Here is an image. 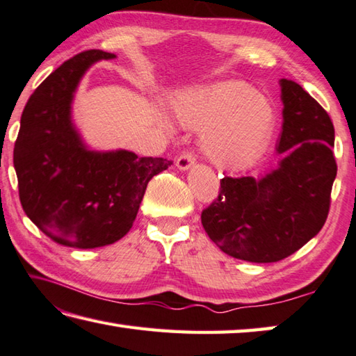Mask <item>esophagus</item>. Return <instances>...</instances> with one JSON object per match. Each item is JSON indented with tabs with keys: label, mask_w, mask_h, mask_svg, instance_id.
I'll return each mask as SVG.
<instances>
[{
	"label": "esophagus",
	"mask_w": 356,
	"mask_h": 356,
	"mask_svg": "<svg viewBox=\"0 0 356 356\" xmlns=\"http://www.w3.org/2000/svg\"><path fill=\"white\" fill-rule=\"evenodd\" d=\"M195 161H196V157L193 156L191 152H184V154H180V156L177 157V160H176V166L179 168L180 171H186V170H190V168L195 165Z\"/></svg>",
	"instance_id": "1"
}]
</instances>
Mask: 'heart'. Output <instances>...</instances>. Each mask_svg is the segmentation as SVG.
<instances>
[{
	"label": "heart",
	"instance_id": "b5f03b06",
	"mask_svg": "<svg viewBox=\"0 0 356 356\" xmlns=\"http://www.w3.org/2000/svg\"><path fill=\"white\" fill-rule=\"evenodd\" d=\"M180 121L209 129L204 152L221 168H238L266 143L275 124L273 104L249 83L229 81L185 96L179 106Z\"/></svg>",
	"mask_w": 356,
	"mask_h": 356
}]
</instances>
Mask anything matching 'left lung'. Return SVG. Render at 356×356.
Here are the masks:
<instances>
[{
	"instance_id": "1",
	"label": "left lung",
	"mask_w": 356,
	"mask_h": 356,
	"mask_svg": "<svg viewBox=\"0 0 356 356\" xmlns=\"http://www.w3.org/2000/svg\"><path fill=\"white\" fill-rule=\"evenodd\" d=\"M283 126L279 166L261 179H221L202 225L225 254L252 263L293 255L324 227L336 177L330 116L299 83L280 81Z\"/></svg>"
}]
</instances>
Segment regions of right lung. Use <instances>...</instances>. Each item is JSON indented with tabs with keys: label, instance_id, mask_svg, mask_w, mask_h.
Segmentation results:
<instances>
[{
	"label": "right lung",
	"instance_id": "right-lung-1",
	"mask_svg": "<svg viewBox=\"0 0 356 356\" xmlns=\"http://www.w3.org/2000/svg\"><path fill=\"white\" fill-rule=\"evenodd\" d=\"M115 54L88 49L53 71L31 98L14 147L26 215L54 243L93 249L121 240L137 218L147 182L170 160L129 151L96 152L71 121V101L92 63Z\"/></svg>",
	"mask_w": 356,
	"mask_h": 356
}]
</instances>
